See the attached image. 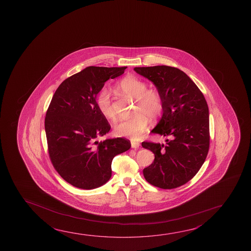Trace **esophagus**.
Listing matches in <instances>:
<instances>
[{"instance_id": "esophagus-1", "label": "esophagus", "mask_w": 251, "mask_h": 251, "mask_svg": "<svg viewBox=\"0 0 251 251\" xmlns=\"http://www.w3.org/2000/svg\"><path fill=\"white\" fill-rule=\"evenodd\" d=\"M140 144L138 142H136V141H134V140H132L131 141V147L133 149H137L139 148Z\"/></svg>"}]
</instances>
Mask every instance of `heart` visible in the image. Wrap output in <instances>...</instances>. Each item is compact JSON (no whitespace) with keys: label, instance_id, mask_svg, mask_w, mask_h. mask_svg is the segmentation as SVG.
<instances>
[{"label":"heart","instance_id":"1","mask_svg":"<svg viewBox=\"0 0 251 251\" xmlns=\"http://www.w3.org/2000/svg\"><path fill=\"white\" fill-rule=\"evenodd\" d=\"M116 89L122 94L136 100L135 115L122 120L115 124L114 132L118 136L137 139L148 127L150 118L156 120L163 111V99L156 90H147V85L135 76H127L120 81ZM100 113L108 120L115 119V110L112 105L111 95L107 89L100 91L95 100Z\"/></svg>","mask_w":251,"mask_h":251}]
</instances>
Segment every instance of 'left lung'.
Masks as SVG:
<instances>
[{
    "label": "left lung",
    "instance_id": "8db88e82",
    "mask_svg": "<svg viewBox=\"0 0 251 251\" xmlns=\"http://www.w3.org/2000/svg\"><path fill=\"white\" fill-rule=\"evenodd\" d=\"M151 80L163 99V115L153 134L165 136V144L143 142L154 153L144 169L145 179L163 189H173L192 179L204 164L209 149V111L205 97L183 72L167 66L135 67Z\"/></svg>",
    "mask_w": 251,
    "mask_h": 251
}]
</instances>
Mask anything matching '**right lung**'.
Wrapping results in <instances>:
<instances>
[{
    "label": "right lung",
    "mask_w": 251,
    "mask_h": 251,
    "mask_svg": "<svg viewBox=\"0 0 251 251\" xmlns=\"http://www.w3.org/2000/svg\"><path fill=\"white\" fill-rule=\"evenodd\" d=\"M126 68L86 67L65 79L50 103L45 121L50 158L75 187L90 190L106 184L113 158L131 147L122 137L97 141L111 127L97 109L96 96L107 79L119 77Z\"/></svg>",
    "instance_id": "obj_1"
}]
</instances>
